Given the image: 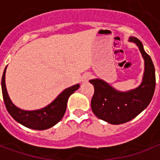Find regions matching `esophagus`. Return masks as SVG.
Masks as SVG:
<instances>
[{
    "mask_svg": "<svg viewBox=\"0 0 160 160\" xmlns=\"http://www.w3.org/2000/svg\"><path fill=\"white\" fill-rule=\"evenodd\" d=\"M90 78H91L90 73H85L83 76H82V79H81V80H82V83L88 81V80H89Z\"/></svg>",
    "mask_w": 160,
    "mask_h": 160,
    "instance_id": "esophagus-1",
    "label": "esophagus"
}]
</instances>
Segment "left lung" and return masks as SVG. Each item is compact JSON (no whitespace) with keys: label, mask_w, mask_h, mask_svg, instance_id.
<instances>
[{"label":"left lung","mask_w":160,"mask_h":160,"mask_svg":"<svg viewBox=\"0 0 160 160\" xmlns=\"http://www.w3.org/2000/svg\"><path fill=\"white\" fill-rule=\"evenodd\" d=\"M128 42L137 45L144 60L142 80L136 88L122 92L102 79L89 80L94 87L91 101L93 113L101 120L115 125L129 122L144 111L150 104L155 90V68L151 57L144 50L142 42L135 37H129Z\"/></svg>","instance_id":"left-lung-1"}]
</instances>
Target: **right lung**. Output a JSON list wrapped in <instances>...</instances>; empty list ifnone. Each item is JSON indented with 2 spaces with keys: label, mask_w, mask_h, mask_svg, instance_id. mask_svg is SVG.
<instances>
[{
  "label": "right lung",
  "mask_w": 160,
  "mask_h": 160,
  "mask_svg": "<svg viewBox=\"0 0 160 160\" xmlns=\"http://www.w3.org/2000/svg\"><path fill=\"white\" fill-rule=\"evenodd\" d=\"M6 70L7 67L4 69L2 78V96L6 108L11 117L16 122L32 129L44 130L58 123L65 114L68 98L80 87V84L73 85V87L63 90L50 104L45 107L34 111H26L17 107L9 97L6 87Z\"/></svg>",
  "instance_id": "right-lung-1"
}]
</instances>
